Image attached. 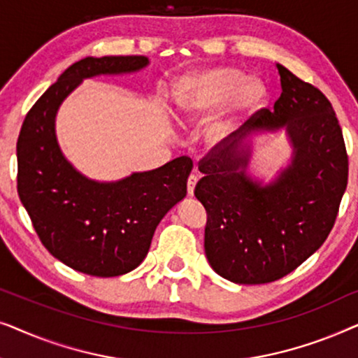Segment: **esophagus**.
Instances as JSON below:
<instances>
[{
  "mask_svg": "<svg viewBox=\"0 0 358 358\" xmlns=\"http://www.w3.org/2000/svg\"><path fill=\"white\" fill-rule=\"evenodd\" d=\"M199 178L195 174H190L189 179H187V194L189 195H194V189H195V184H197Z\"/></svg>",
  "mask_w": 358,
  "mask_h": 358,
  "instance_id": "obj_1",
  "label": "esophagus"
}]
</instances>
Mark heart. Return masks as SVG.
Returning a JSON list of instances; mask_svg holds the SVG:
<instances>
[{
	"label": "heart",
	"instance_id": "b5f03b06",
	"mask_svg": "<svg viewBox=\"0 0 358 358\" xmlns=\"http://www.w3.org/2000/svg\"><path fill=\"white\" fill-rule=\"evenodd\" d=\"M266 94V87L259 80H248L233 68H217L187 78L178 107L185 119H203L228 106L205 131L208 143L217 146L233 138L241 122L264 104Z\"/></svg>",
	"mask_w": 358,
	"mask_h": 358
}]
</instances>
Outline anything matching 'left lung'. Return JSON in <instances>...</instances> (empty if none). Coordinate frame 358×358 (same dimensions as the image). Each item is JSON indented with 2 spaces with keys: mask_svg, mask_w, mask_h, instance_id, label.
<instances>
[{
  "mask_svg": "<svg viewBox=\"0 0 358 358\" xmlns=\"http://www.w3.org/2000/svg\"><path fill=\"white\" fill-rule=\"evenodd\" d=\"M282 94L259 109L227 143L199 161L195 197L207 212L205 256L218 275L243 285L275 282L322 246L334 227L349 178V156L331 102L277 63ZM285 128L296 156L275 183L245 176L252 129Z\"/></svg>",
  "mask_w": 358,
  "mask_h": 358,
  "instance_id": "8db88e82",
  "label": "left lung"
}]
</instances>
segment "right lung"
Wrapping results in <instances>:
<instances>
[{
	"mask_svg": "<svg viewBox=\"0 0 358 358\" xmlns=\"http://www.w3.org/2000/svg\"><path fill=\"white\" fill-rule=\"evenodd\" d=\"M146 65L148 58L141 55L86 57L73 63L31 107L19 131V199L47 251L87 275L117 277L140 266L161 218L187 194L194 164L180 156L119 182H94L62 155L55 114L85 78Z\"/></svg>",
	"mask_w": 358,
	"mask_h": 358,
	"instance_id": "obj_1",
	"label": "right lung"
}]
</instances>
